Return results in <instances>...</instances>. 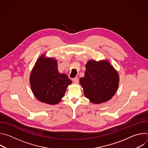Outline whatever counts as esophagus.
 Masks as SVG:
<instances>
[{"instance_id": "34e87169", "label": "esophagus", "mask_w": 148, "mask_h": 148, "mask_svg": "<svg viewBox=\"0 0 148 148\" xmlns=\"http://www.w3.org/2000/svg\"><path fill=\"white\" fill-rule=\"evenodd\" d=\"M73 81L74 82V83H78L79 80H78V78L77 77H75V78H73Z\"/></svg>"}]
</instances>
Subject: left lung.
I'll return each mask as SVG.
<instances>
[{
  "label": "left lung",
  "mask_w": 148,
  "mask_h": 148,
  "mask_svg": "<svg viewBox=\"0 0 148 148\" xmlns=\"http://www.w3.org/2000/svg\"><path fill=\"white\" fill-rule=\"evenodd\" d=\"M86 67L84 77L79 79L85 96L97 104L111 99L117 91L119 81L112 66L107 60H90Z\"/></svg>",
  "instance_id": "1"
}]
</instances>
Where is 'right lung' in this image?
I'll use <instances>...</instances> for the list:
<instances>
[{
	"label": "right lung",
	"instance_id": "add662e5",
	"mask_svg": "<svg viewBox=\"0 0 148 148\" xmlns=\"http://www.w3.org/2000/svg\"><path fill=\"white\" fill-rule=\"evenodd\" d=\"M71 80L65 74H60L57 61L42 54L37 60L31 72L30 83L36 98L42 102L55 105L64 97Z\"/></svg>",
	"mask_w": 148,
	"mask_h": 148
}]
</instances>
